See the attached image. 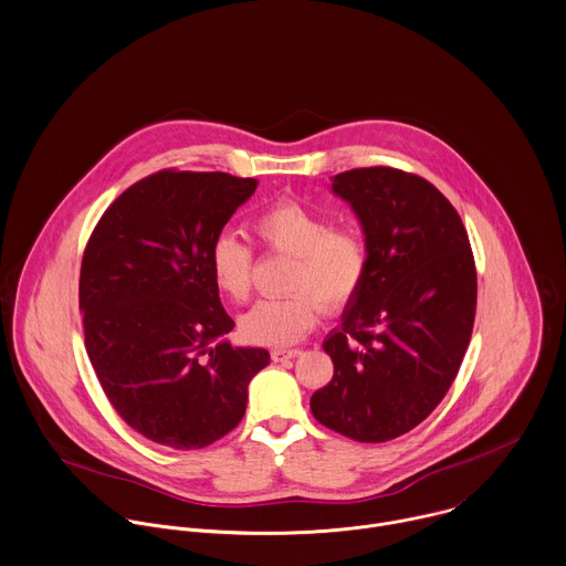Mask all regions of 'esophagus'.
<instances>
[{"label": "esophagus", "instance_id": "obj_1", "mask_svg": "<svg viewBox=\"0 0 566 566\" xmlns=\"http://www.w3.org/2000/svg\"><path fill=\"white\" fill-rule=\"evenodd\" d=\"M303 352L301 349H272V360L274 363H285L292 358H298Z\"/></svg>", "mask_w": 566, "mask_h": 566}]
</instances>
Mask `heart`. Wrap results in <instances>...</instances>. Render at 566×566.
<instances>
[{
  "label": "heart",
  "mask_w": 566,
  "mask_h": 566,
  "mask_svg": "<svg viewBox=\"0 0 566 566\" xmlns=\"http://www.w3.org/2000/svg\"><path fill=\"white\" fill-rule=\"evenodd\" d=\"M259 241L279 254L294 256L283 298L256 303L241 316V336L252 345L287 347L307 336L321 310H343L363 287L369 270V245L352 226L329 219L298 201H279L252 223ZM212 283L230 301L243 303L254 283V250L234 232H219L208 248Z\"/></svg>",
  "instance_id": "obj_1"
}]
</instances>
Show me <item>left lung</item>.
Instances as JSON below:
<instances>
[{"instance_id":"left-lung-1","label":"left lung","mask_w":566,"mask_h":566,"mask_svg":"<svg viewBox=\"0 0 566 566\" xmlns=\"http://www.w3.org/2000/svg\"><path fill=\"white\" fill-rule=\"evenodd\" d=\"M334 192L363 223L369 270L323 343L334 377L310 406L323 426L381 443L419 426L459 374L476 314L474 254L454 206L415 174L352 169Z\"/></svg>"}]
</instances>
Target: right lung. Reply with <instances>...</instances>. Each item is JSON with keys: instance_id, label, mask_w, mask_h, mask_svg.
<instances>
[{"instance_id": "1", "label": "right lung", "mask_w": 566, "mask_h": 566, "mask_svg": "<svg viewBox=\"0 0 566 566\" xmlns=\"http://www.w3.org/2000/svg\"><path fill=\"white\" fill-rule=\"evenodd\" d=\"M254 178L163 169L118 195L78 279L85 349L116 412L167 448L197 450L243 417L265 349L232 347L208 248Z\"/></svg>"}]
</instances>
